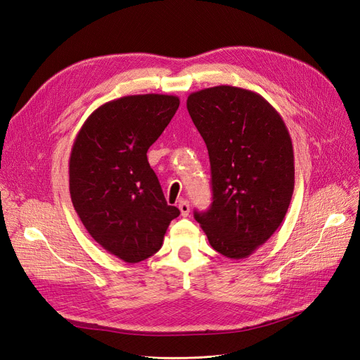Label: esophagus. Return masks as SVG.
Masks as SVG:
<instances>
[{
  "instance_id": "obj_1",
  "label": "esophagus",
  "mask_w": 360,
  "mask_h": 360,
  "mask_svg": "<svg viewBox=\"0 0 360 360\" xmlns=\"http://www.w3.org/2000/svg\"><path fill=\"white\" fill-rule=\"evenodd\" d=\"M178 207L181 210V215L182 217H188V214H190V203L187 200H181Z\"/></svg>"
}]
</instances>
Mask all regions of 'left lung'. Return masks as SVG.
Segmentation results:
<instances>
[{
	"label": "left lung",
	"mask_w": 360,
	"mask_h": 360,
	"mask_svg": "<svg viewBox=\"0 0 360 360\" xmlns=\"http://www.w3.org/2000/svg\"><path fill=\"white\" fill-rule=\"evenodd\" d=\"M187 110L207 146L214 195L194 218L221 255L248 258L281 227L294 193L286 124L258 93L233 86L191 93Z\"/></svg>",
	"instance_id": "obj_1"
}]
</instances>
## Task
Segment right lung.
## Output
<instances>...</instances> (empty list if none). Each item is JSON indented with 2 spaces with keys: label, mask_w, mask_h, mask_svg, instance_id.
I'll list each match as a JSON object with an SVG mask.
<instances>
[{
  "label": "right lung",
  "mask_w": 360,
  "mask_h": 360,
  "mask_svg": "<svg viewBox=\"0 0 360 360\" xmlns=\"http://www.w3.org/2000/svg\"><path fill=\"white\" fill-rule=\"evenodd\" d=\"M178 106V96L155 93L110 101L89 115L72 145L70 194L77 215L106 252L129 264L154 255L179 217L146 158Z\"/></svg>",
  "instance_id": "add662e5"
}]
</instances>
